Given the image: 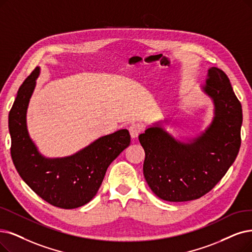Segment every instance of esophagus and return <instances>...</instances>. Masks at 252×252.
Here are the masks:
<instances>
[{"mask_svg":"<svg viewBox=\"0 0 252 252\" xmlns=\"http://www.w3.org/2000/svg\"><path fill=\"white\" fill-rule=\"evenodd\" d=\"M143 125L139 124V123H135V124H132L131 126L129 127V133H130V136H131V138H135L138 136V134L143 131Z\"/></svg>","mask_w":252,"mask_h":252,"instance_id":"esophagus-1","label":"esophagus"}]
</instances>
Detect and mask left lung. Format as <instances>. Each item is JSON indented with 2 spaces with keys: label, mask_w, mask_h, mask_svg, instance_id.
I'll list each match as a JSON object with an SVG mask.
<instances>
[{
  "label": "left lung",
  "mask_w": 252,
  "mask_h": 252,
  "mask_svg": "<svg viewBox=\"0 0 252 252\" xmlns=\"http://www.w3.org/2000/svg\"><path fill=\"white\" fill-rule=\"evenodd\" d=\"M203 92L212 99L214 117L204 132L182 142L160 121L139 134L145 150L144 176L151 190L167 202H188L212 189L234 163L241 146L242 106L226 74L208 70Z\"/></svg>",
  "instance_id": "obj_1"
}]
</instances>
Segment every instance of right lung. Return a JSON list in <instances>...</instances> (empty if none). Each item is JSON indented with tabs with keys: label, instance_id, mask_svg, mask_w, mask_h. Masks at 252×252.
Instances as JSON below:
<instances>
[{
	"label": "right lung",
	"instance_id": "1",
	"mask_svg": "<svg viewBox=\"0 0 252 252\" xmlns=\"http://www.w3.org/2000/svg\"><path fill=\"white\" fill-rule=\"evenodd\" d=\"M40 68L36 67L19 88L9 113L11 157L19 176L48 204L75 209L88 204L97 193L109 164L130 145L127 129L99 137L73 155L46 158L30 137L27 112Z\"/></svg>",
	"mask_w": 252,
	"mask_h": 252
}]
</instances>
